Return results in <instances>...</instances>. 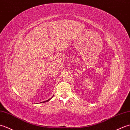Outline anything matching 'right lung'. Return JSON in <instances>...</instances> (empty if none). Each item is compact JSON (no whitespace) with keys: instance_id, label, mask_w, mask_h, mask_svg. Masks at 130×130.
I'll return each instance as SVG.
<instances>
[{"instance_id":"1","label":"right lung","mask_w":130,"mask_h":130,"mask_svg":"<svg viewBox=\"0 0 130 130\" xmlns=\"http://www.w3.org/2000/svg\"><path fill=\"white\" fill-rule=\"evenodd\" d=\"M53 96H54V95H53V96H52V97H51V98H50V99H48V100H47V101H44V102H41V103H45V102H48V101H49L50 100V99H52V97H53Z\"/></svg>"}]
</instances>
